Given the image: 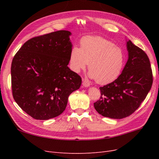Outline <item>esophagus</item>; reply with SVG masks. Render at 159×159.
Listing matches in <instances>:
<instances>
[{
    "mask_svg": "<svg viewBox=\"0 0 159 159\" xmlns=\"http://www.w3.org/2000/svg\"><path fill=\"white\" fill-rule=\"evenodd\" d=\"M82 84H83L84 87H89V86L90 85V83L89 82L88 80H83Z\"/></svg>",
    "mask_w": 159,
    "mask_h": 159,
    "instance_id": "esophagus-1",
    "label": "esophagus"
}]
</instances>
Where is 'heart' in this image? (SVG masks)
I'll return each mask as SVG.
<instances>
[{"instance_id": "obj_1", "label": "heart", "mask_w": 159, "mask_h": 159, "mask_svg": "<svg viewBox=\"0 0 159 159\" xmlns=\"http://www.w3.org/2000/svg\"><path fill=\"white\" fill-rule=\"evenodd\" d=\"M123 50L113 42L99 36H86L80 41V48H72L70 66L75 73L88 66L89 76L99 84H107L116 80L125 65Z\"/></svg>"}]
</instances>
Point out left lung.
I'll use <instances>...</instances> for the list:
<instances>
[{
    "label": "left lung",
    "mask_w": 159,
    "mask_h": 159,
    "mask_svg": "<svg viewBox=\"0 0 159 159\" xmlns=\"http://www.w3.org/2000/svg\"><path fill=\"white\" fill-rule=\"evenodd\" d=\"M129 58L122 73L113 82L100 87V99L93 103L98 113L111 119L133 114L146 98L152 84V72L146 53L127 42Z\"/></svg>",
    "instance_id": "obj_1"
}]
</instances>
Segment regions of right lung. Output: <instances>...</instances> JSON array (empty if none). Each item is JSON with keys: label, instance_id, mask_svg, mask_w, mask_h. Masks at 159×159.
Wrapping results in <instances>:
<instances>
[{"label": "right lung", "instance_id": "right-lung-1", "mask_svg": "<svg viewBox=\"0 0 159 159\" xmlns=\"http://www.w3.org/2000/svg\"><path fill=\"white\" fill-rule=\"evenodd\" d=\"M70 35L69 31L58 30L34 37L13 57V98L34 119L58 116L66 109L69 95L81 86V77L68 67Z\"/></svg>", "mask_w": 159, "mask_h": 159}]
</instances>
